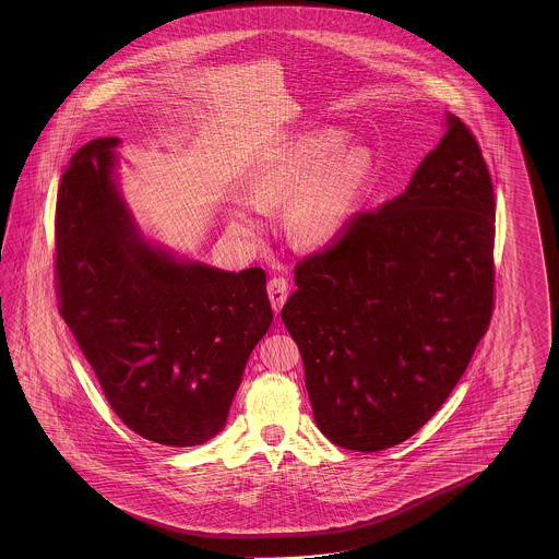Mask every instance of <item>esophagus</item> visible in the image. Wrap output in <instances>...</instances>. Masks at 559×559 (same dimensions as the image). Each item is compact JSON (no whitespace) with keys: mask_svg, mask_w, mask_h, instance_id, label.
I'll return each instance as SVG.
<instances>
[{"mask_svg":"<svg viewBox=\"0 0 559 559\" xmlns=\"http://www.w3.org/2000/svg\"><path fill=\"white\" fill-rule=\"evenodd\" d=\"M287 280L285 277H272L270 282H267V296H270V301H272V308H274L275 313L282 309V306L285 304V299H287Z\"/></svg>","mask_w":559,"mask_h":559,"instance_id":"obj_1","label":"esophagus"}]
</instances>
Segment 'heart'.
Wrapping results in <instances>:
<instances>
[{"label":"heart","instance_id":"obj_1","mask_svg":"<svg viewBox=\"0 0 559 559\" xmlns=\"http://www.w3.org/2000/svg\"><path fill=\"white\" fill-rule=\"evenodd\" d=\"M345 131L321 128L272 150L248 178L250 200L231 212L241 231H260L262 212L287 205L289 231L304 246L332 241L368 188L373 155L361 145L344 147Z\"/></svg>","mask_w":559,"mask_h":559}]
</instances>
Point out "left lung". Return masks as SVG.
I'll return each instance as SVG.
<instances>
[{
  "label": "left lung",
  "instance_id": "1",
  "mask_svg": "<svg viewBox=\"0 0 559 559\" xmlns=\"http://www.w3.org/2000/svg\"><path fill=\"white\" fill-rule=\"evenodd\" d=\"M493 224L479 143L445 114L404 193L297 263L282 320L328 440L388 450L448 400L491 320Z\"/></svg>",
  "mask_w": 559,
  "mask_h": 559
}]
</instances>
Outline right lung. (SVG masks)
<instances>
[{
  "label": "right lung",
  "instance_id": "1",
  "mask_svg": "<svg viewBox=\"0 0 559 559\" xmlns=\"http://www.w3.org/2000/svg\"><path fill=\"white\" fill-rule=\"evenodd\" d=\"M118 138L73 154L56 205L60 313L119 419L191 448L226 426L274 311L262 267L224 272L150 243L116 178Z\"/></svg>",
  "mask_w": 559,
  "mask_h": 559
}]
</instances>
